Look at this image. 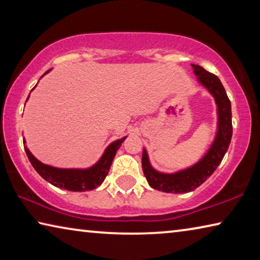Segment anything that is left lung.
I'll list each match as a JSON object with an SVG mask.
<instances>
[{
    "label": "left lung",
    "instance_id": "left-lung-1",
    "mask_svg": "<svg viewBox=\"0 0 260 260\" xmlns=\"http://www.w3.org/2000/svg\"><path fill=\"white\" fill-rule=\"evenodd\" d=\"M193 73L202 86L213 96L217 104L218 125L213 142L205 155L195 164L174 173H164L155 170L149 160L146 149L142 152V169L149 186L159 191L171 193H184L200 187L221 162L230 147L233 126L231 101L226 94L221 81L214 74L210 73L200 65L191 64Z\"/></svg>",
    "mask_w": 260,
    "mask_h": 260
}]
</instances>
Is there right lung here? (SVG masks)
Wrapping results in <instances>:
<instances>
[{
  "mask_svg": "<svg viewBox=\"0 0 260 260\" xmlns=\"http://www.w3.org/2000/svg\"><path fill=\"white\" fill-rule=\"evenodd\" d=\"M48 72H50V70H48L43 76H46ZM127 136H124V138L113 141L111 144H109L100 159L96 161L93 166L88 167V169H59V167H54L43 164V162L37 159V158L32 155V152L28 150V148L26 147L25 140L24 148L26 155H27L30 164L34 167V170L37 171L46 181L51 183L52 186L61 189H67V190L70 191H87L93 190V189L98 188L102 184L105 177H107L109 173L110 166L112 164V160L114 156H116L117 150L120 148L121 143L124 142Z\"/></svg>",
  "mask_w": 260,
  "mask_h": 260,
  "instance_id": "1",
  "label": "right lung"
}]
</instances>
